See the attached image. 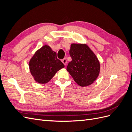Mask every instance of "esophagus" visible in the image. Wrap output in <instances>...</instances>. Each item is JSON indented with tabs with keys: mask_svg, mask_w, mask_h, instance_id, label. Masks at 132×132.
<instances>
[{
	"mask_svg": "<svg viewBox=\"0 0 132 132\" xmlns=\"http://www.w3.org/2000/svg\"><path fill=\"white\" fill-rule=\"evenodd\" d=\"M62 62H63V63L65 65L67 64V59L66 58H64V59H62Z\"/></svg>",
	"mask_w": 132,
	"mask_h": 132,
	"instance_id": "esophagus-1",
	"label": "esophagus"
}]
</instances>
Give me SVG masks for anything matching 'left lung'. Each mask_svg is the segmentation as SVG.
<instances>
[{
  "mask_svg": "<svg viewBox=\"0 0 132 132\" xmlns=\"http://www.w3.org/2000/svg\"><path fill=\"white\" fill-rule=\"evenodd\" d=\"M69 54L72 61L67 70L81 86L93 84L98 76L100 64L98 59L85 44H71Z\"/></svg>",
  "mask_w": 132,
  "mask_h": 132,
  "instance_id": "1",
  "label": "left lung"
}]
</instances>
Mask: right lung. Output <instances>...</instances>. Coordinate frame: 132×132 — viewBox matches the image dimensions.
I'll list each match as a JSON object with an SVG mask.
<instances>
[{
    "instance_id": "add662e5",
    "label": "right lung",
    "mask_w": 132,
    "mask_h": 132,
    "mask_svg": "<svg viewBox=\"0 0 132 132\" xmlns=\"http://www.w3.org/2000/svg\"><path fill=\"white\" fill-rule=\"evenodd\" d=\"M30 72L35 80L45 84L52 78L57 71L64 67L57 57V53L48 46L45 45L38 50L29 63Z\"/></svg>"
}]
</instances>
